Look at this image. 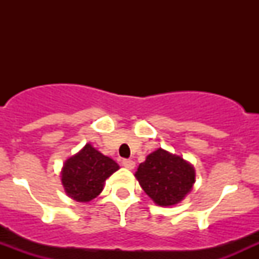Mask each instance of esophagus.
<instances>
[{"instance_id": "1", "label": "esophagus", "mask_w": 259, "mask_h": 259, "mask_svg": "<svg viewBox=\"0 0 259 259\" xmlns=\"http://www.w3.org/2000/svg\"><path fill=\"white\" fill-rule=\"evenodd\" d=\"M121 164H122V165H124L126 169H130V170L135 168V161L132 160V159H122Z\"/></svg>"}]
</instances>
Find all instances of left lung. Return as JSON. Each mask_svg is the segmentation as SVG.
I'll return each instance as SVG.
<instances>
[{"label": "left lung", "instance_id": "1", "mask_svg": "<svg viewBox=\"0 0 259 259\" xmlns=\"http://www.w3.org/2000/svg\"><path fill=\"white\" fill-rule=\"evenodd\" d=\"M135 177L146 194L163 207L183 200L195 182L194 168L183 158L163 149L149 154Z\"/></svg>", "mask_w": 259, "mask_h": 259}]
</instances>
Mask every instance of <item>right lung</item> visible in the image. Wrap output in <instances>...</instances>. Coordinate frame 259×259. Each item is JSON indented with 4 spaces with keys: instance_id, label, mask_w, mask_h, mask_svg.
Returning a JSON list of instances; mask_svg holds the SVG:
<instances>
[{
    "instance_id": "1",
    "label": "right lung",
    "mask_w": 259,
    "mask_h": 259,
    "mask_svg": "<svg viewBox=\"0 0 259 259\" xmlns=\"http://www.w3.org/2000/svg\"><path fill=\"white\" fill-rule=\"evenodd\" d=\"M117 169L113 159L86 144L65 161L61 180L69 197L76 202H90L103 192L105 180Z\"/></svg>"
}]
</instances>
